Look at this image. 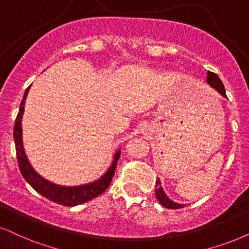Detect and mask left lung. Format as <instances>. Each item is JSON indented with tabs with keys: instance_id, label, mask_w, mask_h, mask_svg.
I'll return each mask as SVG.
<instances>
[{
	"instance_id": "8db88e82",
	"label": "left lung",
	"mask_w": 249,
	"mask_h": 249,
	"mask_svg": "<svg viewBox=\"0 0 249 249\" xmlns=\"http://www.w3.org/2000/svg\"><path fill=\"white\" fill-rule=\"evenodd\" d=\"M207 83H208L213 88H215L217 92H218L219 94H222L223 96H226L224 85H223L222 80L219 79L218 75H217L216 73L208 71V73H207ZM155 195H156V199L160 201V203L168 209H180V208H182V207H185V204L176 203V202H174V201L170 200L168 196H166L164 191H163V188L161 186V181H160V179H157L156 180Z\"/></svg>"
}]
</instances>
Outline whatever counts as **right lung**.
Masks as SVG:
<instances>
[{
	"mask_svg": "<svg viewBox=\"0 0 249 249\" xmlns=\"http://www.w3.org/2000/svg\"><path fill=\"white\" fill-rule=\"evenodd\" d=\"M30 87L31 86H28L27 89L25 90L24 97L20 102L19 112H18L17 117H16L14 127V139L16 144V154H17L18 166H19V170L21 175H23V177L25 178V180H26L37 193L42 195V196L47 197V199L53 201V202L62 204V206H78V204L85 203L87 202V201L94 199V197L99 196L100 194H102L103 192L108 188L112 178H114L116 165H117L118 159L119 156H121V150H117V153L115 154L114 162L110 165L108 171H107L101 178L93 182H89V184L81 185V186L65 187L59 186V185L53 184V182L46 180L45 178H42L40 175H37L36 170H34L32 168V165L30 164L26 155H25L23 141H21V117H23L25 100H26Z\"/></svg>",
	"mask_w": 249,
	"mask_h": 249,
	"instance_id": "add662e5",
	"label": "right lung"
}]
</instances>
